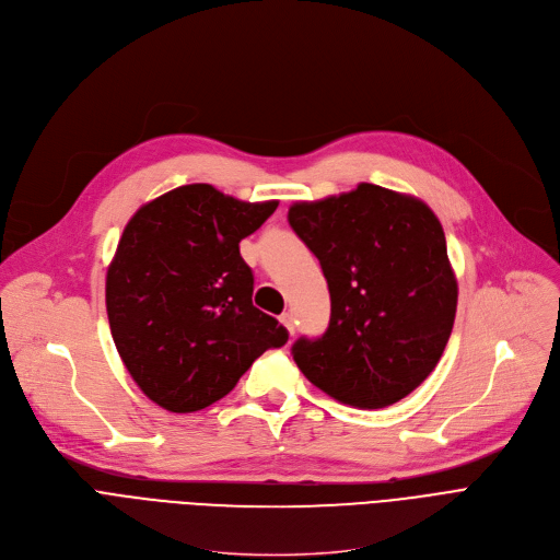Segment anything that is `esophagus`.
Returning <instances> with one entry per match:
<instances>
[{
  "instance_id": "1",
  "label": "esophagus",
  "mask_w": 560,
  "mask_h": 560,
  "mask_svg": "<svg viewBox=\"0 0 560 560\" xmlns=\"http://www.w3.org/2000/svg\"><path fill=\"white\" fill-rule=\"evenodd\" d=\"M279 322L285 326V330H288L290 335H294V315H292V313H283V315L279 317Z\"/></svg>"
}]
</instances>
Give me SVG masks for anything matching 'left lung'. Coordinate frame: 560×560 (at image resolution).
Instances as JSON below:
<instances>
[{"label": "left lung", "mask_w": 560, "mask_h": 560, "mask_svg": "<svg viewBox=\"0 0 560 560\" xmlns=\"http://www.w3.org/2000/svg\"><path fill=\"white\" fill-rule=\"evenodd\" d=\"M288 222L319 258L330 292L322 338H300L302 374L345 405L378 409L412 394L453 332L457 279L439 218L376 184L294 202Z\"/></svg>", "instance_id": "obj_1"}]
</instances>
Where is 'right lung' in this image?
I'll list each match as a JSON object with an SVG mask.
<instances>
[{
  "label": "right lung",
  "instance_id": "add662e5",
  "mask_svg": "<svg viewBox=\"0 0 560 560\" xmlns=\"http://www.w3.org/2000/svg\"><path fill=\"white\" fill-rule=\"evenodd\" d=\"M277 205L186 184L126 225L105 279L112 340L139 389L168 412L228 396L260 353L288 342L252 304L254 275L238 249Z\"/></svg>",
  "mask_w": 560,
  "mask_h": 560
}]
</instances>
